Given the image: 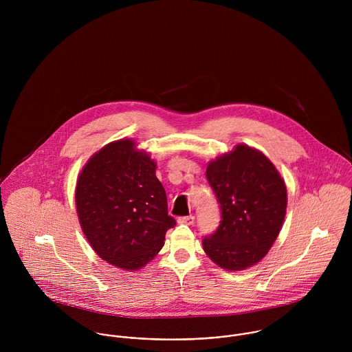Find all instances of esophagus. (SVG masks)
I'll return each mask as SVG.
<instances>
[{
    "label": "esophagus",
    "mask_w": 352,
    "mask_h": 352,
    "mask_svg": "<svg viewBox=\"0 0 352 352\" xmlns=\"http://www.w3.org/2000/svg\"><path fill=\"white\" fill-rule=\"evenodd\" d=\"M179 223H184V225H194L195 222V217L194 215H187V217H179L177 218Z\"/></svg>",
    "instance_id": "1"
}]
</instances>
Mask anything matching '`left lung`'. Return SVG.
Masks as SVG:
<instances>
[{
    "instance_id": "left-lung-1",
    "label": "left lung",
    "mask_w": 352,
    "mask_h": 352,
    "mask_svg": "<svg viewBox=\"0 0 352 352\" xmlns=\"http://www.w3.org/2000/svg\"><path fill=\"white\" fill-rule=\"evenodd\" d=\"M206 177L219 204L217 230L204 236L207 256L237 271L260 261L276 240L287 206L283 179L272 162L247 145L210 162Z\"/></svg>"
}]
</instances>
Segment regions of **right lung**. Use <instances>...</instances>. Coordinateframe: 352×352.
<instances>
[{"label":"right lung","instance_id":"obj_1","mask_svg":"<svg viewBox=\"0 0 352 352\" xmlns=\"http://www.w3.org/2000/svg\"><path fill=\"white\" fill-rule=\"evenodd\" d=\"M76 206L92 248L124 270L146 265L176 225L155 162L130 140L107 145L88 161L77 182Z\"/></svg>","mask_w":352,"mask_h":352}]
</instances>
